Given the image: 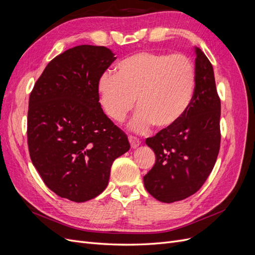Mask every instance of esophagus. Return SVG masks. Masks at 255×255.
<instances>
[{
	"instance_id": "obj_1",
	"label": "esophagus",
	"mask_w": 255,
	"mask_h": 255,
	"mask_svg": "<svg viewBox=\"0 0 255 255\" xmlns=\"http://www.w3.org/2000/svg\"><path fill=\"white\" fill-rule=\"evenodd\" d=\"M128 141H129V144H130V148H132V149L137 148V146L140 144V140L138 139L137 137L132 136V135L128 136Z\"/></svg>"
}]
</instances>
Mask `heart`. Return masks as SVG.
I'll list each match as a JSON object with an SVG mask.
<instances>
[{
	"label": "heart",
	"instance_id": "1",
	"mask_svg": "<svg viewBox=\"0 0 255 255\" xmlns=\"http://www.w3.org/2000/svg\"><path fill=\"white\" fill-rule=\"evenodd\" d=\"M195 68L182 54L143 51L122 60L117 75L99 82L101 103L109 117L122 122L135 106L130 128L144 133L151 126L169 129L181 121L194 96Z\"/></svg>",
	"mask_w": 255,
	"mask_h": 255
}]
</instances>
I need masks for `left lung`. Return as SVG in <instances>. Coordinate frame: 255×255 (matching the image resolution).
Listing matches in <instances>:
<instances>
[{
	"label": "left lung",
	"mask_w": 255,
	"mask_h": 255,
	"mask_svg": "<svg viewBox=\"0 0 255 255\" xmlns=\"http://www.w3.org/2000/svg\"><path fill=\"white\" fill-rule=\"evenodd\" d=\"M195 74L194 96L181 121L145 139L156 159L143 176V184L160 202L181 201L196 194L211 174L219 153L220 98L213 66L199 48Z\"/></svg>",
	"instance_id": "1"
}]
</instances>
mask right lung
Instances as JSON below:
<instances>
[{"instance_id": "right-lung-1", "label": "right lung", "mask_w": 255, "mask_h": 255, "mask_svg": "<svg viewBox=\"0 0 255 255\" xmlns=\"http://www.w3.org/2000/svg\"><path fill=\"white\" fill-rule=\"evenodd\" d=\"M114 55L97 45L69 49L50 61L29 95L30 159L44 184L70 201L101 194L114 160L129 149L99 103V82Z\"/></svg>"}]
</instances>
